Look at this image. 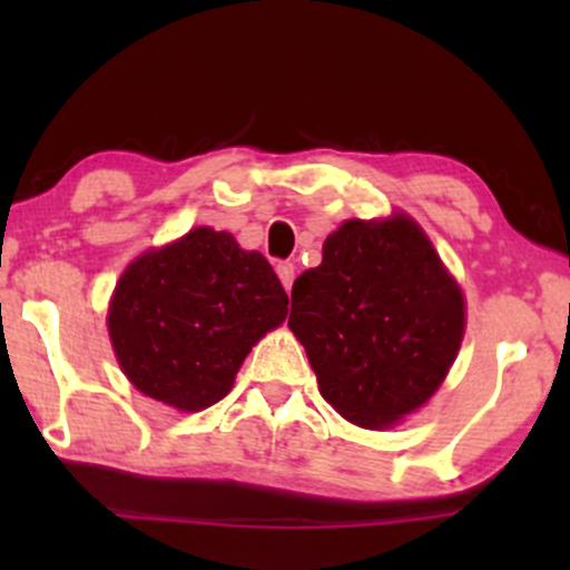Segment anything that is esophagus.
Listing matches in <instances>:
<instances>
[{
    "label": "esophagus",
    "instance_id": "1",
    "mask_svg": "<svg viewBox=\"0 0 570 570\" xmlns=\"http://www.w3.org/2000/svg\"><path fill=\"white\" fill-rule=\"evenodd\" d=\"M294 271H297V267H294V263H289V259H286V263H278L276 265V273H278L281 284H284L286 292H289L292 284H294Z\"/></svg>",
    "mask_w": 570,
    "mask_h": 570
}]
</instances>
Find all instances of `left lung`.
I'll return each mask as SVG.
<instances>
[{
  "label": "left lung",
  "mask_w": 570,
  "mask_h": 570,
  "mask_svg": "<svg viewBox=\"0 0 570 570\" xmlns=\"http://www.w3.org/2000/svg\"><path fill=\"white\" fill-rule=\"evenodd\" d=\"M289 330L326 402L381 429L440 389L463 337V294L412 219H351L294 281Z\"/></svg>",
  "instance_id": "left-lung-1"
}]
</instances>
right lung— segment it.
I'll use <instances>...</instances> for the list:
<instances>
[{
	"instance_id": "add662e5",
	"label": "right lung",
	"mask_w": 570,
	"mask_h": 570,
	"mask_svg": "<svg viewBox=\"0 0 570 570\" xmlns=\"http://www.w3.org/2000/svg\"><path fill=\"white\" fill-rule=\"evenodd\" d=\"M284 286L259 252L198 227L122 273L109 335L128 381L176 410H203L233 389L265 332L286 318Z\"/></svg>"
}]
</instances>
